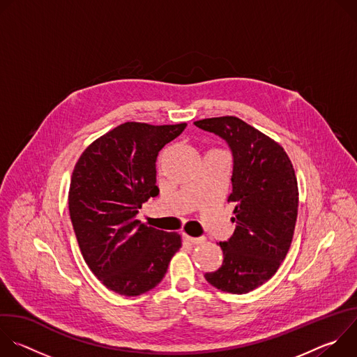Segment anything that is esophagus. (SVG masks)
<instances>
[{
  "label": "esophagus",
  "instance_id": "obj_1",
  "mask_svg": "<svg viewBox=\"0 0 357 357\" xmlns=\"http://www.w3.org/2000/svg\"><path fill=\"white\" fill-rule=\"evenodd\" d=\"M182 237H183V240L186 241V243H190V244H200L202 243V238H196V237H190V236H188V234H182Z\"/></svg>",
  "mask_w": 357,
  "mask_h": 357
}]
</instances>
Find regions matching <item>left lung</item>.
Listing matches in <instances>:
<instances>
[{
  "mask_svg": "<svg viewBox=\"0 0 357 357\" xmlns=\"http://www.w3.org/2000/svg\"><path fill=\"white\" fill-rule=\"evenodd\" d=\"M195 126L222 137L233 154L227 202L234 203L236 229L219 243L222 266L205 278L220 291L247 294L277 273L289 250L298 215L295 171L278 142L237 117L205 119Z\"/></svg>",
  "mask_w": 357,
  "mask_h": 357,
  "instance_id": "left-lung-1",
  "label": "left lung"
}]
</instances>
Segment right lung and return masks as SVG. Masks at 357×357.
<instances>
[{
    "mask_svg": "<svg viewBox=\"0 0 357 357\" xmlns=\"http://www.w3.org/2000/svg\"><path fill=\"white\" fill-rule=\"evenodd\" d=\"M185 127L124 123L93 141L75 165L73 230L91 273L116 294L137 296L157 287L182 245L178 233L142 225L135 216L160 193L158 152Z\"/></svg>",
    "mask_w": 357,
    "mask_h": 357,
    "instance_id": "add662e5",
    "label": "right lung"
}]
</instances>
